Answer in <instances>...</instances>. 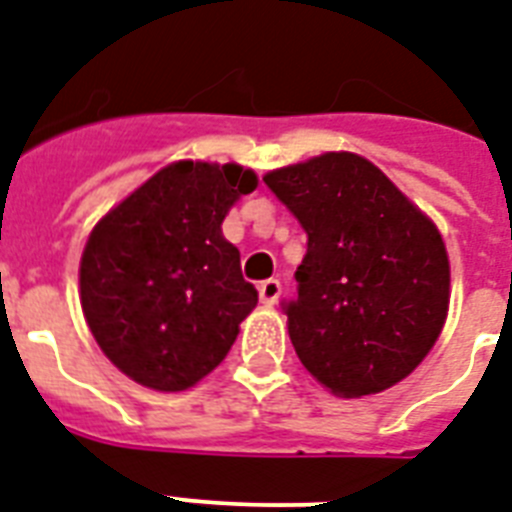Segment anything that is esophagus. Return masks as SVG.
<instances>
[{
  "label": "esophagus",
  "mask_w": 512,
  "mask_h": 512,
  "mask_svg": "<svg viewBox=\"0 0 512 512\" xmlns=\"http://www.w3.org/2000/svg\"><path fill=\"white\" fill-rule=\"evenodd\" d=\"M257 292H260L263 305H276L278 297H281V281H278V278H268V281H260Z\"/></svg>",
  "instance_id": "esophagus-1"
}]
</instances>
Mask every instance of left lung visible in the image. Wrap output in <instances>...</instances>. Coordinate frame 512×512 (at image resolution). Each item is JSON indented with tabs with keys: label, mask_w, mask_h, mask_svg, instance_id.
<instances>
[{
	"label": "left lung",
	"mask_w": 512,
	"mask_h": 512,
	"mask_svg": "<svg viewBox=\"0 0 512 512\" xmlns=\"http://www.w3.org/2000/svg\"><path fill=\"white\" fill-rule=\"evenodd\" d=\"M307 234L289 336L339 397L384 392L418 368L450 307L442 234L381 170L326 152L263 178Z\"/></svg>",
	"instance_id": "1"
}]
</instances>
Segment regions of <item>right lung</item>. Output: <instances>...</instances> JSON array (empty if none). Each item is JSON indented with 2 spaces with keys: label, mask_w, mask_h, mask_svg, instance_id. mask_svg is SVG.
Here are the masks:
<instances>
[{
  "label": "right lung",
  "mask_w": 512,
  "mask_h": 512,
  "mask_svg": "<svg viewBox=\"0 0 512 512\" xmlns=\"http://www.w3.org/2000/svg\"><path fill=\"white\" fill-rule=\"evenodd\" d=\"M257 176L178 160L112 207L81 257V307L115 368L157 392L215 371L257 305L239 249L220 231Z\"/></svg>",
  "instance_id": "1"
}]
</instances>
